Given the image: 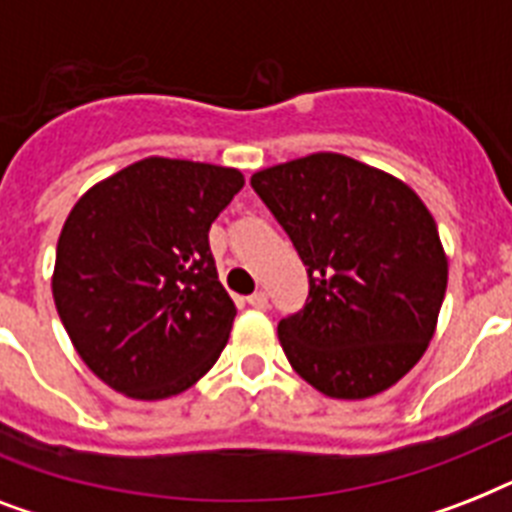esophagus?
I'll list each match as a JSON object with an SVG mask.
<instances>
[{
	"label": "esophagus",
	"mask_w": 512,
	"mask_h": 512,
	"mask_svg": "<svg viewBox=\"0 0 512 512\" xmlns=\"http://www.w3.org/2000/svg\"><path fill=\"white\" fill-rule=\"evenodd\" d=\"M247 303L252 305V308H257V311H265V308H268V295H265V292H255V295L247 297Z\"/></svg>",
	"instance_id": "obj_1"
}]
</instances>
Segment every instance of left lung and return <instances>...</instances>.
<instances>
[{"label":"left lung","instance_id":"left-lung-1","mask_svg":"<svg viewBox=\"0 0 512 512\" xmlns=\"http://www.w3.org/2000/svg\"><path fill=\"white\" fill-rule=\"evenodd\" d=\"M308 271L303 311L279 342L329 398L396 385L428 350L449 263L422 199L388 172L342 154H311L252 175Z\"/></svg>","mask_w":512,"mask_h":512}]
</instances>
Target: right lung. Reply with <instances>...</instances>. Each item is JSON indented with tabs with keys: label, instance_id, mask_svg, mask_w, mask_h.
<instances>
[{
	"label": "right lung",
	"instance_id": "obj_1",
	"mask_svg": "<svg viewBox=\"0 0 512 512\" xmlns=\"http://www.w3.org/2000/svg\"><path fill=\"white\" fill-rule=\"evenodd\" d=\"M241 185L233 167L148 156L68 212L52 297L76 353L108 388L159 401L215 366L236 305L217 281L209 225Z\"/></svg>",
	"mask_w": 512,
	"mask_h": 512
}]
</instances>
